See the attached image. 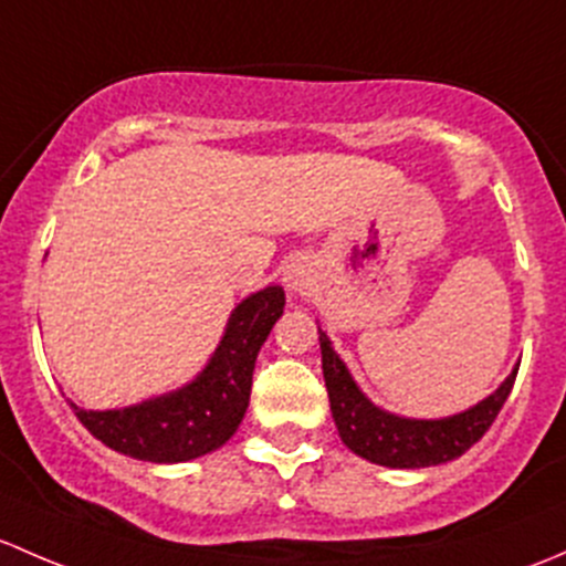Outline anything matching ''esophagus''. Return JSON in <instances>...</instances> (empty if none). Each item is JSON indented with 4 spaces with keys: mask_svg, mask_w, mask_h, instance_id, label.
Listing matches in <instances>:
<instances>
[{
    "mask_svg": "<svg viewBox=\"0 0 566 566\" xmlns=\"http://www.w3.org/2000/svg\"><path fill=\"white\" fill-rule=\"evenodd\" d=\"M311 283H313L311 261L291 259L289 264L283 266V285L291 291V294H302Z\"/></svg>",
    "mask_w": 566,
    "mask_h": 566,
    "instance_id": "1",
    "label": "esophagus"
}]
</instances>
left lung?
Segmentation results:
<instances>
[{
  "instance_id": "8db88e82",
  "label": "left lung",
  "mask_w": 566,
  "mask_h": 566,
  "mask_svg": "<svg viewBox=\"0 0 566 566\" xmlns=\"http://www.w3.org/2000/svg\"><path fill=\"white\" fill-rule=\"evenodd\" d=\"M318 343H322V368L326 392H329V409L343 444L357 452L359 458L389 465V469H424V465L455 460L465 450H471L499 417L517 376L515 368L491 398L476 403L474 409L455 413V417L406 419L376 409L359 392L352 373L329 346V337L322 332V326H318Z\"/></svg>"
}]
</instances>
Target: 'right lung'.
<instances>
[{"instance_id":"right-lung-1","label":"right lung","mask_w":566,"mask_h":566,"mask_svg":"<svg viewBox=\"0 0 566 566\" xmlns=\"http://www.w3.org/2000/svg\"><path fill=\"white\" fill-rule=\"evenodd\" d=\"M281 285L250 294L231 313L226 335L207 368L188 387L130 409H70L111 450L149 463H182L223 447L240 428L250 400L255 357L281 318Z\"/></svg>"}]
</instances>
